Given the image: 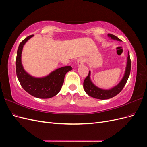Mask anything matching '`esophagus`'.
Masks as SVG:
<instances>
[{
    "label": "esophagus",
    "mask_w": 147,
    "mask_h": 147,
    "mask_svg": "<svg viewBox=\"0 0 147 147\" xmlns=\"http://www.w3.org/2000/svg\"><path fill=\"white\" fill-rule=\"evenodd\" d=\"M84 61L83 58H79L77 60V64L78 65H81L84 64Z\"/></svg>",
    "instance_id": "esophagus-1"
}]
</instances>
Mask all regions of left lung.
Instances as JSON below:
<instances>
[{
	"mask_svg": "<svg viewBox=\"0 0 147 147\" xmlns=\"http://www.w3.org/2000/svg\"><path fill=\"white\" fill-rule=\"evenodd\" d=\"M108 36L111 37L113 40H116L118 41H121V40L118 38L115 35L108 34ZM131 58L129 56V52L128 51V56H127V65L126 67L125 73L122 80H121L118 84L116 86L113 87V88L110 89V90H102V89L99 88L98 87L96 86L94 84H93L90 79V71H89L88 75L84 79L83 82V88L84 90L86 92V94L91 97H94L96 99H110L112 97L117 96L118 94L121 92L123 90L124 86L127 81L128 78L129 77L130 72H131Z\"/></svg>",
	"mask_w": 147,
	"mask_h": 147,
	"instance_id": "8db88e82",
	"label": "left lung"
}]
</instances>
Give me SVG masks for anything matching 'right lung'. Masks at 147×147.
I'll return each instance as SVG.
<instances>
[{"label": "right lung", "mask_w": 147, "mask_h": 147, "mask_svg": "<svg viewBox=\"0 0 147 147\" xmlns=\"http://www.w3.org/2000/svg\"><path fill=\"white\" fill-rule=\"evenodd\" d=\"M33 35H29L24 39L18 48L16 59V75L21 86L29 94L40 99L51 98L60 91L65 74L72 70V68L71 66L63 67L42 78H35L28 74L21 63V53L24 45Z\"/></svg>", "instance_id": "obj_1"}]
</instances>
